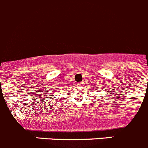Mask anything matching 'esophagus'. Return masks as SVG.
I'll return each mask as SVG.
<instances>
[{"mask_svg": "<svg viewBox=\"0 0 148 148\" xmlns=\"http://www.w3.org/2000/svg\"><path fill=\"white\" fill-rule=\"evenodd\" d=\"M81 84H82V83H79V84H78V85H79V86H81Z\"/></svg>", "mask_w": 148, "mask_h": 148, "instance_id": "obj_1", "label": "esophagus"}]
</instances>
